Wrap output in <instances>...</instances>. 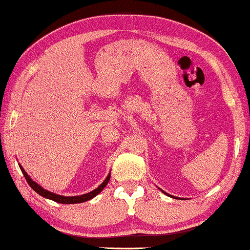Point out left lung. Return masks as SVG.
I'll return each instance as SVG.
<instances>
[{
  "label": "left lung",
  "mask_w": 250,
  "mask_h": 250,
  "mask_svg": "<svg viewBox=\"0 0 250 250\" xmlns=\"http://www.w3.org/2000/svg\"><path fill=\"white\" fill-rule=\"evenodd\" d=\"M163 192H165V191H163ZM165 193H166V192H165ZM166 195H167V196H169V195H168V193H166ZM170 197H172V198H174V196H170Z\"/></svg>",
  "instance_id": "obj_1"
}]
</instances>
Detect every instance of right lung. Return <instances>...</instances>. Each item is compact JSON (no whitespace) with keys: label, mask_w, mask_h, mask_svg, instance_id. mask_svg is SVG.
<instances>
[{"label":"right lung","mask_w":250,"mask_h":250,"mask_svg":"<svg viewBox=\"0 0 250 250\" xmlns=\"http://www.w3.org/2000/svg\"><path fill=\"white\" fill-rule=\"evenodd\" d=\"M20 168H21V172H23V175H24V177H25V180L27 181V183H29V186H30L31 188H32V189L35 190L37 193H39L40 196L45 197V198H47V199L54 200V202H57V203H61V204H78V203L87 202V200L91 199V198H94V197H96V196L98 195V193H100L101 191L103 190L104 188H105L106 184L109 183V181H110V176H111V174L107 175V177L105 178V180H104L103 183H102L101 186L97 188V189L92 190L91 192L84 193V195H81V196L66 197V196L57 195V193H53V192H51V191L45 190L44 188H42V187L39 186V184H37L36 182L33 181L32 178H31V177L29 176V175L26 174V171L24 170V168L21 167V166H20Z\"/></svg>","instance_id":"add662e5"}]
</instances>
